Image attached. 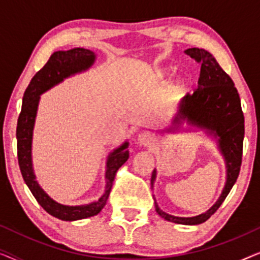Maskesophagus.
Listing matches in <instances>:
<instances>
[{
  "instance_id": "esophagus-1",
  "label": "esophagus",
  "mask_w": 260,
  "mask_h": 260,
  "mask_svg": "<svg viewBox=\"0 0 260 260\" xmlns=\"http://www.w3.org/2000/svg\"><path fill=\"white\" fill-rule=\"evenodd\" d=\"M155 138L148 131H144V133H141L137 137V143L141 145V147H149L154 143Z\"/></svg>"
}]
</instances>
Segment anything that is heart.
<instances>
[{
	"label": "heart",
	"instance_id": "b5f03b06",
	"mask_svg": "<svg viewBox=\"0 0 260 260\" xmlns=\"http://www.w3.org/2000/svg\"><path fill=\"white\" fill-rule=\"evenodd\" d=\"M157 76L159 78H166V77H169L170 76V71L168 69H162V70H158L157 71ZM184 86H186V80L182 79V78H179V79H176L174 81L173 84V90L175 92H180L182 91Z\"/></svg>",
	"mask_w": 260,
	"mask_h": 260
}]
</instances>
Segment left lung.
Returning a JSON list of instances; mask_svg holds the SVG:
<instances>
[{
  "label": "left lung",
  "mask_w": 260,
  "mask_h": 260,
  "mask_svg": "<svg viewBox=\"0 0 260 260\" xmlns=\"http://www.w3.org/2000/svg\"><path fill=\"white\" fill-rule=\"evenodd\" d=\"M184 53L201 63L198 88L193 94L187 93L181 99L172 125L166 127L165 131L175 133L181 124L187 122L191 126L205 130L208 136L214 138L226 165V183L219 199L207 212L190 218L168 214L158 207L155 198L154 201L157 214L167 221L180 225H199L218 211L239 175L245 134L244 115L234 83L214 56L202 48H188ZM156 174L157 172L154 169L151 188L154 187Z\"/></svg>",
  "instance_id": "left-lung-1"
}]
</instances>
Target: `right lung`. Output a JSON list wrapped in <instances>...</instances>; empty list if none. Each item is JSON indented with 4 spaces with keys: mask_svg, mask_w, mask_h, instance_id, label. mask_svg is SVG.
<instances>
[{
    "mask_svg": "<svg viewBox=\"0 0 260 260\" xmlns=\"http://www.w3.org/2000/svg\"><path fill=\"white\" fill-rule=\"evenodd\" d=\"M95 61L94 52L86 48H73L70 51H58L51 55L47 63L31 78L22 99V109L17 119L16 140L17 159L24 182L39 205L48 214L63 221H76L97 215L104 208L111 191L116 173L129 158V142L125 141L118 148L113 149L108 156L105 167V190L97 201L86 205L67 206L56 202L40 187L34 174L31 161V143L33 130L37 118L40 95L51 90L55 85L62 83L66 78L81 73L92 67Z\"/></svg>",
    "mask_w": 260,
    "mask_h": 260,
    "instance_id": "add662e5",
    "label": "right lung"
}]
</instances>
